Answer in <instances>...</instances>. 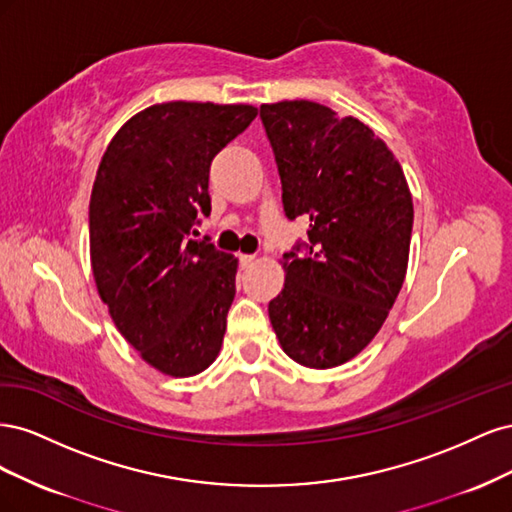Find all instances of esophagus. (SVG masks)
I'll return each mask as SVG.
<instances>
[{
	"label": "esophagus",
	"mask_w": 512,
	"mask_h": 512,
	"mask_svg": "<svg viewBox=\"0 0 512 512\" xmlns=\"http://www.w3.org/2000/svg\"><path fill=\"white\" fill-rule=\"evenodd\" d=\"M254 262H256V256H252V254H243V256H241V267H243V269H250V267L254 265Z\"/></svg>",
	"instance_id": "34e87169"
}]
</instances>
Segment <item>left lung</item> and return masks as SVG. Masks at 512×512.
<instances>
[{"label":"left lung","instance_id":"8db88e82","mask_svg":"<svg viewBox=\"0 0 512 512\" xmlns=\"http://www.w3.org/2000/svg\"><path fill=\"white\" fill-rule=\"evenodd\" d=\"M290 220H309L284 254L286 282L269 303L284 352L312 369L354 359L389 316L406 280L412 194L393 151L369 126L329 106H260Z\"/></svg>","mask_w":512,"mask_h":512}]
</instances>
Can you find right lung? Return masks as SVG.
<instances>
[{
  "label": "right lung",
  "instance_id": "right-lung-1",
  "mask_svg": "<svg viewBox=\"0 0 512 512\" xmlns=\"http://www.w3.org/2000/svg\"><path fill=\"white\" fill-rule=\"evenodd\" d=\"M258 108L164 102L108 143L89 200L91 271L119 333L173 378L220 354L237 258L190 239L211 213L209 168Z\"/></svg>",
  "mask_w": 512,
  "mask_h": 512
}]
</instances>
